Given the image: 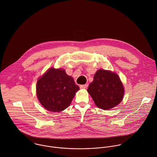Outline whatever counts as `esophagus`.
Listing matches in <instances>:
<instances>
[{
	"instance_id": "obj_1",
	"label": "esophagus",
	"mask_w": 157,
	"mask_h": 157,
	"mask_svg": "<svg viewBox=\"0 0 157 157\" xmlns=\"http://www.w3.org/2000/svg\"><path fill=\"white\" fill-rule=\"evenodd\" d=\"M88 87V84H84V85H81L80 88L81 89H87Z\"/></svg>"
}]
</instances>
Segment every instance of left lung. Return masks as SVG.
Returning <instances> with one entry per match:
<instances>
[{
    "instance_id": "1",
    "label": "left lung",
    "mask_w": 157,
    "mask_h": 157,
    "mask_svg": "<svg viewBox=\"0 0 157 157\" xmlns=\"http://www.w3.org/2000/svg\"><path fill=\"white\" fill-rule=\"evenodd\" d=\"M87 91L95 105L103 110H110L118 105L124 92L117 74L104 70L97 71Z\"/></svg>"
}]
</instances>
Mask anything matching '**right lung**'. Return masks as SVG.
Instances as JSON below:
<instances>
[{
  "label": "right lung",
  "instance_id": "1",
  "mask_svg": "<svg viewBox=\"0 0 157 157\" xmlns=\"http://www.w3.org/2000/svg\"><path fill=\"white\" fill-rule=\"evenodd\" d=\"M79 89L74 79L62 69H49L37 82L36 93L47 110L60 112L66 109Z\"/></svg>",
  "mask_w": 157,
  "mask_h": 157
}]
</instances>
